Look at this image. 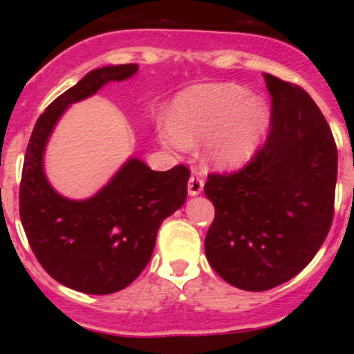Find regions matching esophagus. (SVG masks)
<instances>
[{
  "mask_svg": "<svg viewBox=\"0 0 354 354\" xmlns=\"http://www.w3.org/2000/svg\"><path fill=\"white\" fill-rule=\"evenodd\" d=\"M203 186H205V181L201 180V176L198 174H191L189 180H188V191L191 196H196L203 191Z\"/></svg>",
  "mask_w": 354,
  "mask_h": 354,
  "instance_id": "34e87169",
  "label": "esophagus"
}]
</instances>
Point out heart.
I'll use <instances>...</instances> for the list:
<instances>
[{
  "label": "heart",
  "instance_id": "heart-1",
  "mask_svg": "<svg viewBox=\"0 0 354 354\" xmlns=\"http://www.w3.org/2000/svg\"><path fill=\"white\" fill-rule=\"evenodd\" d=\"M270 124V109L259 98L234 83L196 86L174 104L173 123L158 128L166 148L186 151L189 145H205V158L219 169L245 165L256 151Z\"/></svg>",
  "mask_w": 354,
  "mask_h": 354
}]
</instances>
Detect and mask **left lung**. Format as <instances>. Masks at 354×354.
Masks as SVG:
<instances>
[{
  "label": "left lung",
  "instance_id": "8db88e82",
  "mask_svg": "<svg viewBox=\"0 0 354 354\" xmlns=\"http://www.w3.org/2000/svg\"><path fill=\"white\" fill-rule=\"evenodd\" d=\"M270 133L234 173H211L214 219L205 238L211 268L239 290L286 283L315 258L331 228L338 174L335 138L301 86L265 75Z\"/></svg>",
  "mask_w": 354,
  "mask_h": 354
}]
</instances>
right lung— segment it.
<instances>
[{
    "label": "right lung",
    "instance_id": "add662e5",
    "mask_svg": "<svg viewBox=\"0 0 354 354\" xmlns=\"http://www.w3.org/2000/svg\"><path fill=\"white\" fill-rule=\"evenodd\" d=\"M136 71L135 63L89 71L44 109L24 154L19 185L24 233L44 271L81 293H116L135 281L151 258L163 219L181 208L188 193L185 165L153 171L138 158L83 201L63 198L44 176V146L64 109Z\"/></svg>",
    "mask_w": 354,
    "mask_h": 354
}]
</instances>
